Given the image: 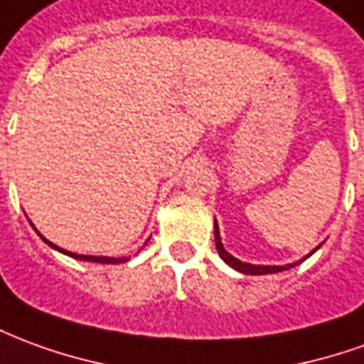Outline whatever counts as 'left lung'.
Here are the masks:
<instances>
[{
  "label": "left lung",
  "instance_id": "obj_1",
  "mask_svg": "<svg viewBox=\"0 0 364 364\" xmlns=\"http://www.w3.org/2000/svg\"><path fill=\"white\" fill-rule=\"evenodd\" d=\"M214 242H216V250H218V255L222 257V261L226 263V265H230L232 269H236V271H240V273L244 274H271V273H281V271H287V269L290 267H296L298 263H302V261H306L312 253H316L318 250H320V245L314 250L312 253H308L306 257H302L300 261H296V263H289V265H253V263H244V261H240L237 257H234L232 253H228L226 250H224V244H222L220 240V230H218V222L214 220Z\"/></svg>",
  "mask_w": 364,
  "mask_h": 364
}]
</instances>
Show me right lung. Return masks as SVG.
Segmentation results:
<instances>
[{"instance_id":"1","label":"right lung","mask_w":364,"mask_h":364,"mask_svg":"<svg viewBox=\"0 0 364 364\" xmlns=\"http://www.w3.org/2000/svg\"><path fill=\"white\" fill-rule=\"evenodd\" d=\"M31 226H33V222H31ZM35 228V226H33ZM35 232L38 234V236L43 237L44 244H48L52 247V250H56V252L64 253V255H68V257H74V259H80V261H91V263H103V265H117V263H124V261H128L130 257H105V255H80V253H72V252H66V250H62V247H58V245H54L52 242H48L46 237L38 232V230L35 228ZM148 244V242H146Z\"/></svg>"}]
</instances>
